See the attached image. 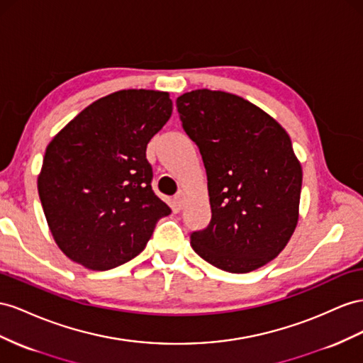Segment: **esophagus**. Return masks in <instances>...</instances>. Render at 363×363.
I'll return each instance as SVG.
<instances>
[{"instance_id":"esophagus-1","label":"esophagus","mask_w":363,"mask_h":363,"mask_svg":"<svg viewBox=\"0 0 363 363\" xmlns=\"http://www.w3.org/2000/svg\"><path fill=\"white\" fill-rule=\"evenodd\" d=\"M184 200H186V197H184V192L183 191H179L177 194H175L174 201H175V204H177L179 209H182L183 206H184Z\"/></svg>"}]
</instances>
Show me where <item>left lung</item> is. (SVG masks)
<instances>
[{"mask_svg": "<svg viewBox=\"0 0 363 363\" xmlns=\"http://www.w3.org/2000/svg\"><path fill=\"white\" fill-rule=\"evenodd\" d=\"M175 104L208 175L212 217L191 233L192 249L224 272L264 266L286 247L298 223L302 169L289 134L230 93L204 88Z\"/></svg>", "mask_w": 363, "mask_h": 363, "instance_id": "8db88e82", "label": "left lung"}]
</instances>
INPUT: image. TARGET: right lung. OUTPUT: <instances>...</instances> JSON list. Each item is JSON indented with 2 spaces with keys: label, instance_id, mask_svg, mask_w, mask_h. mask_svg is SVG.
I'll list each match as a JSON object with an SVG mask.
<instances>
[{
  "label": "right lung",
  "instance_id": "add662e5",
  "mask_svg": "<svg viewBox=\"0 0 363 363\" xmlns=\"http://www.w3.org/2000/svg\"><path fill=\"white\" fill-rule=\"evenodd\" d=\"M172 114L169 94L122 90L88 105L48 143L38 192L60 249L91 270L128 262L171 213L152 191L146 145Z\"/></svg>",
  "mask_w": 363,
  "mask_h": 363
}]
</instances>
